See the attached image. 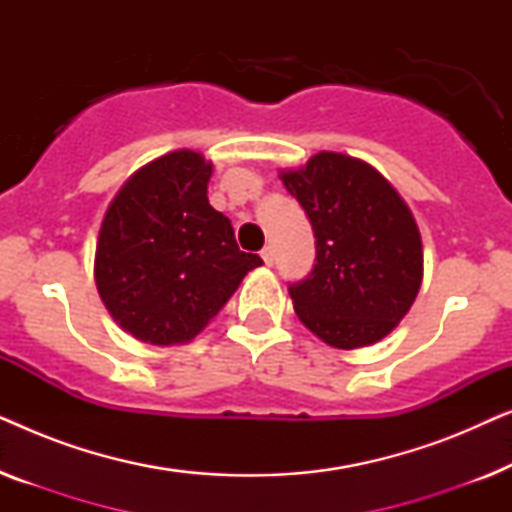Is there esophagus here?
Listing matches in <instances>:
<instances>
[{"label":"esophagus","mask_w":512,"mask_h":512,"mask_svg":"<svg viewBox=\"0 0 512 512\" xmlns=\"http://www.w3.org/2000/svg\"><path fill=\"white\" fill-rule=\"evenodd\" d=\"M261 256H263L265 265H272V263H275V249H272V247H265V249L261 251Z\"/></svg>","instance_id":"34e87169"}]
</instances>
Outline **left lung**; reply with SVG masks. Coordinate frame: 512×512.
I'll return each instance as SVG.
<instances>
[{
  "mask_svg": "<svg viewBox=\"0 0 512 512\" xmlns=\"http://www.w3.org/2000/svg\"><path fill=\"white\" fill-rule=\"evenodd\" d=\"M279 179L317 237L312 272L289 284L300 321L338 349L382 340L422 286V237L408 205L373 165L333 151Z\"/></svg>",
  "mask_w": 512,
  "mask_h": 512,
  "instance_id": "1",
  "label": "left lung"
}]
</instances>
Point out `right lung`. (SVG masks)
I'll return each instance as SVG.
<instances>
[{
	"label": "right lung",
	"instance_id": "obj_1",
	"mask_svg": "<svg viewBox=\"0 0 512 512\" xmlns=\"http://www.w3.org/2000/svg\"><path fill=\"white\" fill-rule=\"evenodd\" d=\"M209 177L212 163L200 153H165L132 174L104 214L95 284L137 340H193L263 263L240 251L228 216L209 205Z\"/></svg>",
	"mask_w": 512,
	"mask_h": 512
}]
</instances>
